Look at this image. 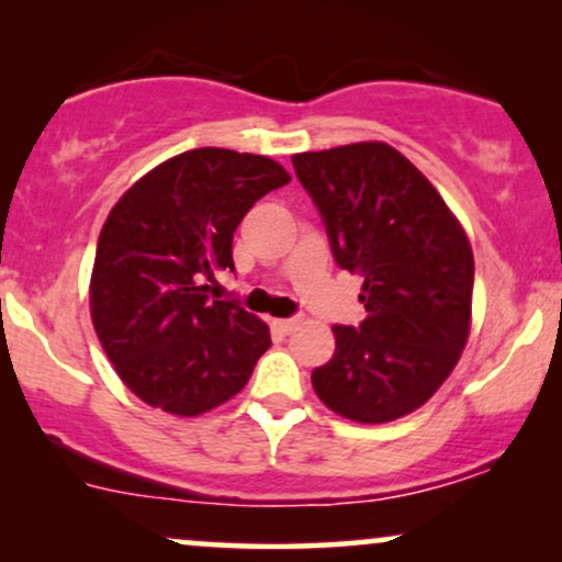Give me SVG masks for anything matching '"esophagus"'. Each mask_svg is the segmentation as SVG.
I'll return each instance as SVG.
<instances>
[{"label":"esophagus","mask_w":562,"mask_h":562,"mask_svg":"<svg viewBox=\"0 0 562 562\" xmlns=\"http://www.w3.org/2000/svg\"><path fill=\"white\" fill-rule=\"evenodd\" d=\"M301 325V317H288V319H274V327H277V330H280V333H293L295 330V327H299Z\"/></svg>","instance_id":"1"}]
</instances>
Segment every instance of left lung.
I'll use <instances>...</instances> for the list:
<instances>
[{
  "mask_svg": "<svg viewBox=\"0 0 562 562\" xmlns=\"http://www.w3.org/2000/svg\"><path fill=\"white\" fill-rule=\"evenodd\" d=\"M340 269L364 277L367 317L335 325V353L312 372L317 396L357 423L423 406L468 344L473 250L460 222L402 153L357 142L293 156Z\"/></svg>",
  "mask_w": 562,
  "mask_h": 562,
  "instance_id": "obj_1",
  "label": "left lung"
}]
</instances>
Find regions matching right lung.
Listing matches in <instances>:
<instances>
[{
    "instance_id": "right-lung-1",
    "label": "right lung",
    "mask_w": 562,
    "mask_h": 562,
    "mask_svg": "<svg viewBox=\"0 0 562 562\" xmlns=\"http://www.w3.org/2000/svg\"><path fill=\"white\" fill-rule=\"evenodd\" d=\"M272 158L198 147L169 158L113 205L97 240L92 322L121 380L179 417L243 391L269 327L205 280L235 272L232 237L256 200L288 184Z\"/></svg>"
}]
</instances>
